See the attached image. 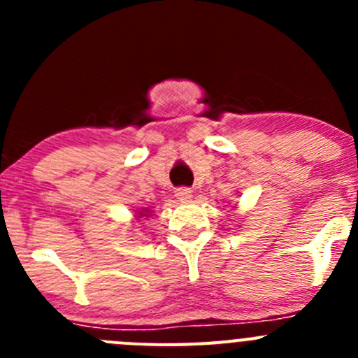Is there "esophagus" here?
<instances>
[{"instance_id":"1","label":"esophagus","mask_w":358,"mask_h":358,"mask_svg":"<svg viewBox=\"0 0 358 358\" xmlns=\"http://www.w3.org/2000/svg\"><path fill=\"white\" fill-rule=\"evenodd\" d=\"M175 196L176 199L180 201H189L190 197H192V190H190L189 187H180V189L175 190Z\"/></svg>"}]
</instances>
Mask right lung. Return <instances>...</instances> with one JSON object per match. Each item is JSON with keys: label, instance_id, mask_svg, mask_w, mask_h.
I'll list each match as a JSON object with an SVG mask.
<instances>
[{"label": "right lung", "instance_id": "obj_1", "mask_svg": "<svg viewBox=\"0 0 358 358\" xmlns=\"http://www.w3.org/2000/svg\"><path fill=\"white\" fill-rule=\"evenodd\" d=\"M143 213V211H142ZM145 213H149V211H145ZM140 216H145V215H140Z\"/></svg>", "mask_w": 358, "mask_h": 358}]
</instances>
